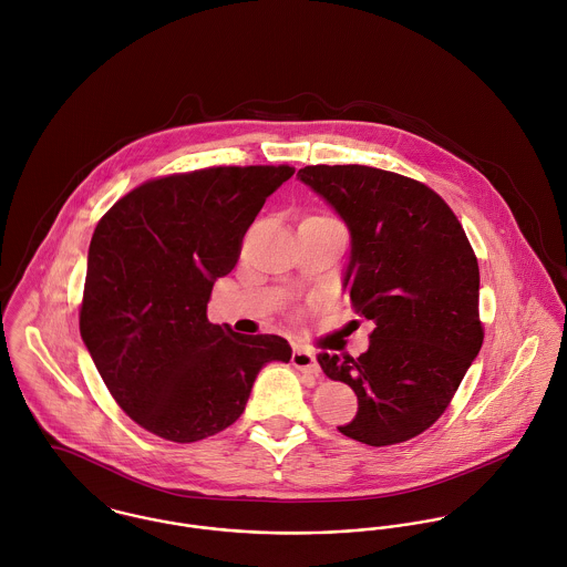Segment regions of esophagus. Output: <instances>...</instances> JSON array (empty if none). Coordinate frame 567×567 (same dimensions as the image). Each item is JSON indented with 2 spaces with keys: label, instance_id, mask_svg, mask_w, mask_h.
I'll return each mask as SVG.
<instances>
[{
  "label": "esophagus",
  "instance_id": "34e87169",
  "mask_svg": "<svg viewBox=\"0 0 567 567\" xmlns=\"http://www.w3.org/2000/svg\"><path fill=\"white\" fill-rule=\"evenodd\" d=\"M291 363L300 370V372H307L311 377H318L320 374V365H318V359L311 350L307 348H296L293 354H291Z\"/></svg>",
  "mask_w": 567,
  "mask_h": 567
}]
</instances>
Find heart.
Listing matches in <instances>:
<instances>
[{
    "label": "heart",
    "mask_w": 567,
    "mask_h": 567,
    "mask_svg": "<svg viewBox=\"0 0 567 567\" xmlns=\"http://www.w3.org/2000/svg\"><path fill=\"white\" fill-rule=\"evenodd\" d=\"M324 219H331V221H336V219H333V217H324Z\"/></svg>",
    "instance_id": "obj_1"
}]
</instances>
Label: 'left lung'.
<instances>
[{
    "label": "left lung",
    "mask_w": 567,
    "mask_h": 567,
    "mask_svg": "<svg viewBox=\"0 0 567 567\" xmlns=\"http://www.w3.org/2000/svg\"><path fill=\"white\" fill-rule=\"evenodd\" d=\"M298 179L348 227L343 289L374 322L359 357L318 354L357 394V416L338 430L370 447L405 443L441 419L482 348L477 258L452 208L416 179L359 164L305 166Z\"/></svg>",
    "instance_id": "obj_1"
}]
</instances>
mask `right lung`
Returning <instances> with one entry per match:
<instances>
[{
  "instance_id": "obj_1",
  "label": "right lung",
  "mask_w": 567,
  "mask_h": 567,
  "mask_svg": "<svg viewBox=\"0 0 567 567\" xmlns=\"http://www.w3.org/2000/svg\"><path fill=\"white\" fill-rule=\"evenodd\" d=\"M293 173L215 166L151 179L94 229L81 338L115 403L146 432L173 443L224 432L260 368L291 359L278 336L208 322V300L265 199Z\"/></svg>"
}]
</instances>
